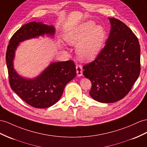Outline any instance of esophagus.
<instances>
[{
    "label": "esophagus",
    "instance_id": "obj_1",
    "mask_svg": "<svg viewBox=\"0 0 147 147\" xmlns=\"http://www.w3.org/2000/svg\"><path fill=\"white\" fill-rule=\"evenodd\" d=\"M76 73L78 76H81L82 75V66L80 65H76Z\"/></svg>",
    "mask_w": 147,
    "mask_h": 147
}]
</instances>
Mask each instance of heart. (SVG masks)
<instances>
[{"label": "heart", "instance_id": "obj_1", "mask_svg": "<svg viewBox=\"0 0 147 147\" xmlns=\"http://www.w3.org/2000/svg\"><path fill=\"white\" fill-rule=\"evenodd\" d=\"M64 37L68 44L76 45V51L79 58L83 61H91L102 50L106 32L102 26L88 20L71 28Z\"/></svg>", "mask_w": 147, "mask_h": 147}]
</instances>
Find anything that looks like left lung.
Returning <instances> with one entry per match:
<instances>
[{"instance_id": "1", "label": "left lung", "mask_w": 147, "mask_h": 147, "mask_svg": "<svg viewBox=\"0 0 147 147\" xmlns=\"http://www.w3.org/2000/svg\"><path fill=\"white\" fill-rule=\"evenodd\" d=\"M109 36L96 59L83 66V75L92 82L89 94L102 103L121 100L140 73V47L137 36L122 22L109 18Z\"/></svg>"}]
</instances>
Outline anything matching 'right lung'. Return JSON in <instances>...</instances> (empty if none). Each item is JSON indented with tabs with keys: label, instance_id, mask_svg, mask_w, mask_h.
I'll use <instances>...</instances> for the list:
<instances>
[{
	"label": "right lung",
	"instance_id": "1",
	"mask_svg": "<svg viewBox=\"0 0 147 147\" xmlns=\"http://www.w3.org/2000/svg\"><path fill=\"white\" fill-rule=\"evenodd\" d=\"M55 33L53 25L30 22L14 33L7 47L6 62L10 87L26 103L35 108H47L58 102L66 85L76 76V66L71 60L51 63L37 77L25 78L14 69L16 51L22 41L45 35L53 37Z\"/></svg>",
	"mask_w": 147,
	"mask_h": 147
}]
</instances>
